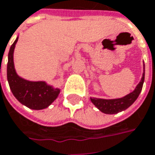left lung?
Returning a JSON list of instances; mask_svg holds the SVG:
<instances>
[{
    "label": "left lung",
    "instance_id": "obj_1",
    "mask_svg": "<svg viewBox=\"0 0 155 155\" xmlns=\"http://www.w3.org/2000/svg\"><path fill=\"white\" fill-rule=\"evenodd\" d=\"M144 79H145V64L143 63V74L140 83L137 84L135 89L132 92L126 95L125 97L119 98H112V99H105V98H97V97H90L91 103L94 104L100 112H104L105 114H116L118 112L125 111L129 106L134 103L138 98L143 86Z\"/></svg>",
    "mask_w": 155,
    "mask_h": 155
}]
</instances>
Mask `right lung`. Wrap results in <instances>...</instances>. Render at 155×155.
I'll use <instances>...</instances> for the list:
<instances>
[{
	"label": "right lung",
	"mask_w": 155,
	"mask_h": 155,
	"mask_svg": "<svg viewBox=\"0 0 155 155\" xmlns=\"http://www.w3.org/2000/svg\"><path fill=\"white\" fill-rule=\"evenodd\" d=\"M18 37L11 45L8 57L7 78L13 95L21 104L33 110H42L51 105L60 93L45 81H29L17 75L14 64V51Z\"/></svg>",
	"instance_id": "right-lung-1"
}]
</instances>
